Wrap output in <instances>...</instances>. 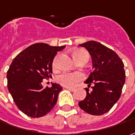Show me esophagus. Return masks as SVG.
<instances>
[{"mask_svg":"<svg viewBox=\"0 0 135 135\" xmlns=\"http://www.w3.org/2000/svg\"><path fill=\"white\" fill-rule=\"evenodd\" d=\"M65 88H66V89H68L69 91H74L75 89V88H69V87H65Z\"/></svg>","mask_w":135,"mask_h":135,"instance_id":"esophagus-1","label":"esophagus"}]
</instances>
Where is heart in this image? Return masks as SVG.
<instances>
[{
  "label": "heart",
  "instance_id": "b5f03b06",
  "mask_svg": "<svg viewBox=\"0 0 135 135\" xmlns=\"http://www.w3.org/2000/svg\"><path fill=\"white\" fill-rule=\"evenodd\" d=\"M73 57L75 61H79L83 58H88V53L82 50H75L73 52ZM84 79V75L79 72L62 73L58 75L57 81L60 84L66 87H75L77 83Z\"/></svg>",
  "mask_w": 135,
  "mask_h": 135
}]
</instances>
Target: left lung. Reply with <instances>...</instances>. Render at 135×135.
Returning a JSON list of instances; mask_svg holds the SVG:
<instances>
[{
    "label": "left lung",
    "instance_id": "obj_1",
    "mask_svg": "<svg viewBox=\"0 0 135 135\" xmlns=\"http://www.w3.org/2000/svg\"><path fill=\"white\" fill-rule=\"evenodd\" d=\"M90 54L94 71L85 81L91 87L85 88L87 95L79 106L91 115H100L107 113L121 96L126 81L124 64L114 51L94 41L79 44Z\"/></svg>",
    "mask_w": 135,
    "mask_h": 135
}]
</instances>
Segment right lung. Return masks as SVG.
<instances>
[{"label": "right lung", "instance_id": "obj_1", "mask_svg": "<svg viewBox=\"0 0 135 135\" xmlns=\"http://www.w3.org/2000/svg\"><path fill=\"white\" fill-rule=\"evenodd\" d=\"M65 46L36 43L22 50L12 61L7 74V88L16 105L32 118L47 115L55 106L62 88L52 83L44 88L43 79L51 78L54 56Z\"/></svg>", "mask_w": 135, "mask_h": 135}]
</instances>
